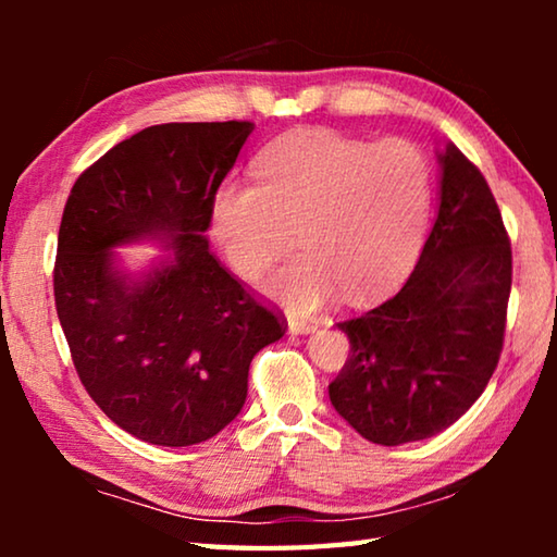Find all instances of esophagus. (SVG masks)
<instances>
[{
	"label": "esophagus",
	"mask_w": 557,
	"mask_h": 557,
	"mask_svg": "<svg viewBox=\"0 0 557 557\" xmlns=\"http://www.w3.org/2000/svg\"><path fill=\"white\" fill-rule=\"evenodd\" d=\"M314 329H317V324L305 322V319H289V324H287L289 334H309V332H314Z\"/></svg>",
	"instance_id": "34e87169"
}]
</instances>
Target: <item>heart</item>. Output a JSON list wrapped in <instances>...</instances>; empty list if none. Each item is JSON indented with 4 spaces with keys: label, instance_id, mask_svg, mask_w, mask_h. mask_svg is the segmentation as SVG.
Listing matches in <instances>:
<instances>
[{
    "label": "heart",
    "instance_id": "heart-1",
    "mask_svg": "<svg viewBox=\"0 0 557 557\" xmlns=\"http://www.w3.org/2000/svg\"><path fill=\"white\" fill-rule=\"evenodd\" d=\"M258 178L213 194L211 235L235 275L258 280L295 233L301 252L265 287L292 312H314L342 292L366 305L408 275L432 211V169L408 139L299 132L260 157Z\"/></svg>",
    "mask_w": 557,
    "mask_h": 557
}]
</instances>
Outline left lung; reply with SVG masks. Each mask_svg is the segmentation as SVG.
Here are the masks:
<instances>
[{"instance_id":"left-lung-1","label":"left lung","mask_w":557,"mask_h":557,"mask_svg":"<svg viewBox=\"0 0 557 557\" xmlns=\"http://www.w3.org/2000/svg\"><path fill=\"white\" fill-rule=\"evenodd\" d=\"M440 209L398 295L338 324L351 354L329 385L358 435L398 447L465 414L496 371L511 295V243L482 172L447 143Z\"/></svg>"}]
</instances>
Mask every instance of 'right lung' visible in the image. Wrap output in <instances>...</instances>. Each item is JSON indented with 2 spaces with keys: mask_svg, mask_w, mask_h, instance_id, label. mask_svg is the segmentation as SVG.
<instances>
[{
  "mask_svg": "<svg viewBox=\"0 0 557 557\" xmlns=\"http://www.w3.org/2000/svg\"><path fill=\"white\" fill-rule=\"evenodd\" d=\"M252 122H166L132 135L73 184L53 270L55 312L81 383L129 435L211 440L238 418L252 356L285 322L209 250V209ZM159 242L147 271L115 247Z\"/></svg>",
  "mask_w": 557,
  "mask_h": 557,
  "instance_id": "right-lung-1",
  "label": "right lung"
}]
</instances>
